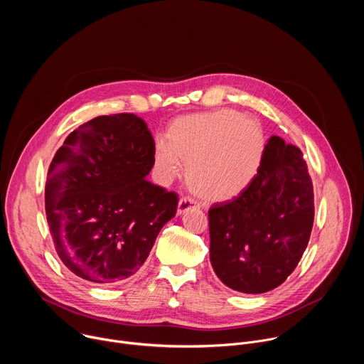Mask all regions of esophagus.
<instances>
[{"mask_svg":"<svg viewBox=\"0 0 364 364\" xmlns=\"http://www.w3.org/2000/svg\"><path fill=\"white\" fill-rule=\"evenodd\" d=\"M196 207H197V203H196L193 198H190V197H181V198L178 200L177 213H178V215H183V213H186V212L190 210V209H196Z\"/></svg>","mask_w":364,"mask_h":364,"instance_id":"esophagus-1","label":"esophagus"}]
</instances>
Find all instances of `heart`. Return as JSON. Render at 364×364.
<instances>
[{"mask_svg":"<svg viewBox=\"0 0 364 364\" xmlns=\"http://www.w3.org/2000/svg\"><path fill=\"white\" fill-rule=\"evenodd\" d=\"M237 117L233 111H218L177 119L167 132L166 146L155 155L159 168L176 176V159L186 166L193 161L187 181L194 193L209 201L235 198L256 177L265 151L262 128L253 119ZM219 154L213 168H203Z\"/></svg>","mask_w":364,"mask_h":364,"instance_id":"b5f03b06","label":"heart"}]
</instances>
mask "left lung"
<instances>
[{
  "mask_svg": "<svg viewBox=\"0 0 364 364\" xmlns=\"http://www.w3.org/2000/svg\"><path fill=\"white\" fill-rule=\"evenodd\" d=\"M314 223V190L298 146L271 136L253 181L209 210L210 262L245 294L279 287L296 268Z\"/></svg>",
  "mask_w": 364,
  "mask_h": 364,
  "instance_id": "1",
  "label": "left lung"
}]
</instances>
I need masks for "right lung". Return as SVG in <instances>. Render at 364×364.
Returning a JSON list of instances; mask_svg holds the SVG:
<instances>
[{
	"instance_id": "add662e5",
	"label": "right lung",
	"mask_w": 364,
	"mask_h": 364,
	"mask_svg": "<svg viewBox=\"0 0 364 364\" xmlns=\"http://www.w3.org/2000/svg\"><path fill=\"white\" fill-rule=\"evenodd\" d=\"M155 142L134 114L102 115L69 134L55 154L44 190L56 252L76 277L102 285L131 278L178 196L145 180Z\"/></svg>"
}]
</instances>
